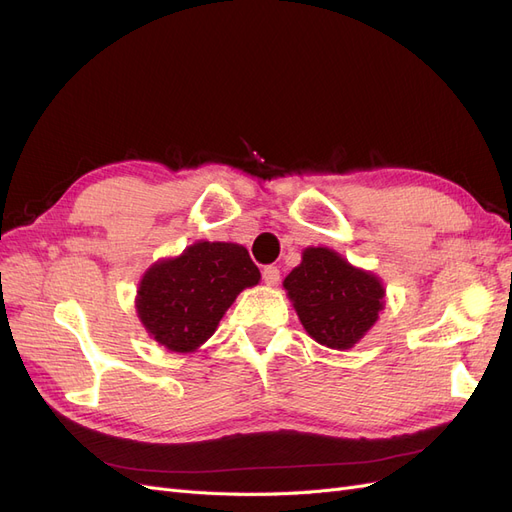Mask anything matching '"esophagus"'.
I'll return each instance as SVG.
<instances>
[{"mask_svg": "<svg viewBox=\"0 0 512 512\" xmlns=\"http://www.w3.org/2000/svg\"><path fill=\"white\" fill-rule=\"evenodd\" d=\"M262 280H265L267 286H275L277 282H280V269L277 267H265L262 269Z\"/></svg>", "mask_w": 512, "mask_h": 512, "instance_id": "1", "label": "esophagus"}]
</instances>
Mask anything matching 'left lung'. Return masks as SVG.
<instances>
[{
	"instance_id": "8db88e82",
	"label": "left lung",
	"mask_w": 512,
	"mask_h": 512,
	"mask_svg": "<svg viewBox=\"0 0 512 512\" xmlns=\"http://www.w3.org/2000/svg\"><path fill=\"white\" fill-rule=\"evenodd\" d=\"M307 335L333 350H348L374 327L384 286L371 271L352 267L329 247H307L284 280Z\"/></svg>"
}]
</instances>
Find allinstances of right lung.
<instances>
[{"label":"right lung","mask_w":512,"mask_h":512,"mask_svg":"<svg viewBox=\"0 0 512 512\" xmlns=\"http://www.w3.org/2000/svg\"><path fill=\"white\" fill-rule=\"evenodd\" d=\"M260 271L243 245L198 241L151 265L136 294L147 333L170 352H194L218 329L226 309Z\"/></svg>","instance_id":"1"}]
</instances>
